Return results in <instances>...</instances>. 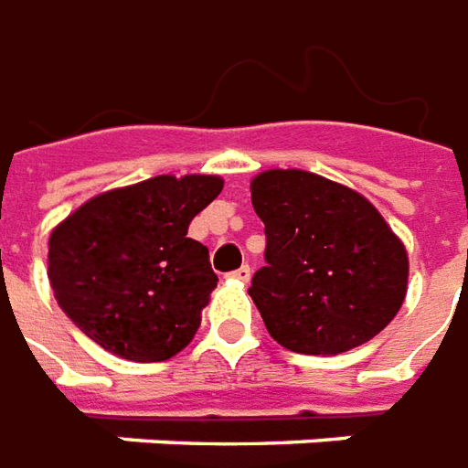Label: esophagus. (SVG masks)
<instances>
[{"label":"esophagus","mask_w":468,"mask_h":468,"mask_svg":"<svg viewBox=\"0 0 468 468\" xmlns=\"http://www.w3.org/2000/svg\"><path fill=\"white\" fill-rule=\"evenodd\" d=\"M229 277H234V280H239V282H250L251 270H250V267H247V264H241L239 270H237V271H231V274H229Z\"/></svg>","instance_id":"1"}]
</instances>
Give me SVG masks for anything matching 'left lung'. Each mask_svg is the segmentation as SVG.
<instances>
[{
	"instance_id": "obj_1",
	"label": "left lung",
	"mask_w": 468,
	"mask_h": 468,
	"mask_svg": "<svg viewBox=\"0 0 468 468\" xmlns=\"http://www.w3.org/2000/svg\"><path fill=\"white\" fill-rule=\"evenodd\" d=\"M267 251L250 294L270 335L304 356H337L386 327L409 290V254L366 197L324 176L251 178Z\"/></svg>"
}]
</instances>
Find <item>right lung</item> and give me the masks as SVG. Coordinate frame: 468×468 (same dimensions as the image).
Segmentation results:
<instances>
[{
    "label": "right lung",
    "instance_id": "add662e5",
    "mask_svg": "<svg viewBox=\"0 0 468 468\" xmlns=\"http://www.w3.org/2000/svg\"><path fill=\"white\" fill-rule=\"evenodd\" d=\"M218 176H154L75 208L49 234L48 277L72 323L108 353L161 363L194 340L218 277L188 224Z\"/></svg>",
    "mask_w": 468,
    "mask_h": 468
}]
</instances>
